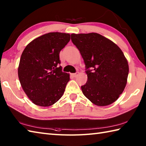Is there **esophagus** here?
Listing matches in <instances>:
<instances>
[{"instance_id":"34e87169","label":"esophagus","mask_w":146,"mask_h":146,"mask_svg":"<svg viewBox=\"0 0 146 146\" xmlns=\"http://www.w3.org/2000/svg\"><path fill=\"white\" fill-rule=\"evenodd\" d=\"M78 72H76L75 73H73V74H71V75H72V76H73V77H76L78 75Z\"/></svg>"}]
</instances>
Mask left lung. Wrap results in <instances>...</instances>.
Returning a JSON list of instances; mask_svg holds the SVG:
<instances>
[{
	"instance_id": "left-lung-1",
	"label": "left lung",
	"mask_w": 146,
	"mask_h": 146,
	"mask_svg": "<svg viewBox=\"0 0 146 146\" xmlns=\"http://www.w3.org/2000/svg\"><path fill=\"white\" fill-rule=\"evenodd\" d=\"M71 41L80 52L85 64L87 82L83 94L98 106L116 101L127 84L129 64L122 50L99 34H72Z\"/></svg>"
}]
</instances>
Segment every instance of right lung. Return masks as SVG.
Here are the masks:
<instances>
[{"label":"right lung","instance_id":"obj_1","mask_svg":"<svg viewBox=\"0 0 146 146\" xmlns=\"http://www.w3.org/2000/svg\"><path fill=\"white\" fill-rule=\"evenodd\" d=\"M70 40V35L49 33L34 39L22 53L18 76L33 103L49 107L63 95L70 75L62 71L60 52Z\"/></svg>","mask_w":146,"mask_h":146}]
</instances>
